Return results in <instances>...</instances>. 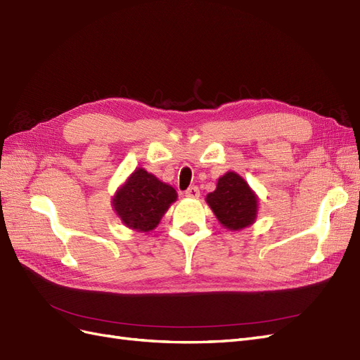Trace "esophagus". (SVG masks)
<instances>
[{
    "mask_svg": "<svg viewBox=\"0 0 360 360\" xmlns=\"http://www.w3.org/2000/svg\"><path fill=\"white\" fill-rule=\"evenodd\" d=\"M186 196H187V198H191V199H198V198L200 196V191H199V187H196V186H193V187L187 188V190H186Z\"/></svg>",
    "mask_w": 360,
    "mask_h": 360,
    "instance_id": "obj_1",
    "label": "esophagus"
}]
</instances>
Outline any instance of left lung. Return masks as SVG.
Returning <instances> with one entry per match:
<instances>
[{
    "instance_id": "8db88e82",
    "label": "left lung",
    "mask_w": 360,
    "mask_h": 360,
    "mask_svg": "<svg viewBox=\"0 0 360 360\" xmlns=\"http://www.w3.org/2000/svg\"><path fill=\"white\" fill-rule=\"evenodd\" d=\"M215 217L228 229H243L253 223L258 200L245 181L228 172L217 182V188L207 196Z\"/></svg>"
}]
</instances>
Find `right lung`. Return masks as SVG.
Returning a JSON list of instances; mask_svg holds the SVG:
<instances>
[{"mask_svg": "<svg viewBox=\"0 0 360 360\" xmlns=\"http://www.w3.org/2000/svg\"><path fill=\"white\" fill-rule=\"evenodd\" d=\"M176 200V191L145 169L131 174L115 198V210L128 228L149 232L157 228L162 214Z\"/></svg>", "mask_w": 360, "mask_h": 360, "instance_id": "right-lung-1", "label": "right lung"}]
</instances>
